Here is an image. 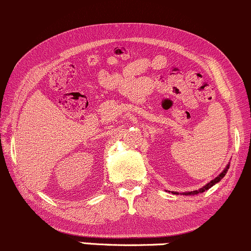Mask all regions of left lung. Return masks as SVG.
Returning a JSON list of instances; mask_svg holds the SVG:
<instances>
[{"instance_id":"8db88e82","label":"left lung","mask_w":251,"mask_h":251,"mask_svg":"<svg viewBox=\"0 0 251 251\" xmlns=\"http://www.w3.org/2000/svg\"><path fill=\"white\" fill-rule=\"evenodd\" d=\"M229 166H230V165H227L226 167H225V170H224L223 172H222V173L219 174V176H217V178H215L213 180H211L209 184H206V185H205V186H202L201 188H199V190L191 191V192H184L182 194H185V196H194V194H198V193H201V192H205V191H207V190H209V188L212 187L213 185L217 184V182H219L222 179L224 178V176H225V174H226L227 170H229ZM174 194H179V193H178V192H174Z\"/></svg>"}]
</instances>
